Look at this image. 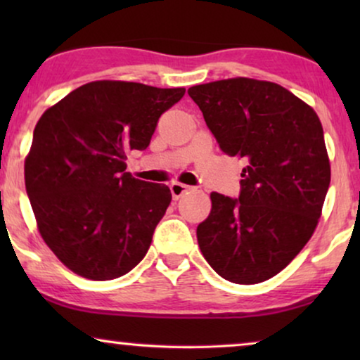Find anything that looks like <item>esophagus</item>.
<instances>
[{
  "mask_svg": "<svg viewBox=\"0 0 360 360\" xmlns=\"http://www.w3.org/2000/svg\"><path fill=\"white\" fill-rule=\"evenodd\" d=\"M191 188L188 185L185 184H180V181H174V184H170V193L174 196L175 200H179L180 196H184L186 191H190Z\"/></svg>",
  "mask_w": 360,
  "mask_h": 360,
  "instance_id": "obj_1",
  "label": "esophagus"
}]
</instances>
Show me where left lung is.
I'll list each match as a JSON object with an SVG mask.
<instances>
[{
  "label": "left lung",
  "mask_w": 360,
  "mask_h": 360,
  "mask_svg": "<svg viewBox=\"0 0 360 360\" xmlns=\"http://www.w3.org/2000/svg\"><path fill=\"white\" fill-rule=\"evenodd\" d=\"M221 150L248 162L238 200L213 191L201 254L233 283L272 278L321 218L331 165L314 110L272 82L236 77L188 88Z\"/></svg>",
  "instance_id": "8db88e82"
}]
</instances>
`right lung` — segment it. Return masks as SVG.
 I'll list each match as a JSON object with an SVG mask.
<instances>
[{
  "label": "right lung",
  "mask_w": 360,
  "mask_h": 360,
  "mask_svg": "<svg viewBox=\"0 0 360 360\" xmlns=\"http://www.w3.org/2000/svg\"><path fill=\"white\" fill-rule=\"evenodd\" d=\"M185 88L98 80L44 111L24 180L44 243L73 274L122 277L144 259L169 208L167 185L126 172L129 150H144L157 121Z\"/></svg>",
  "instance_id": "add662e5"
}]
</instances>
